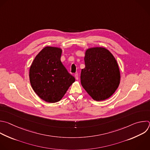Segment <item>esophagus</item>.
<instances>
[{
	"label": "esophagus",
	"mask_w": 150,
	"mask_h": 150,
	"mask_svg": "<svg viewBox=\"0 0 150 150\" xmlns=\"http://www.w3.org/2000/svg\"><path fill=\"white\" fill-rule=\"evenodd\" d=\"M74 76H75V79H76V80H78V74L76 73V74H75L74 75Z\"/></svg>",
	"instance_id": "34e87169"
}]
</instances>
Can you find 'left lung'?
<instances>
[{
  "instance_id": "1",
  "label": "left lung",
  "mask_w": 150,
  "mask_h": 150,
  "mask_svg": "<svg viewBox=\"0 0 150 150\" xmlns=\"http://www.w3.org/2000/svg\"><path fill=\"white\" fill-rule=\"evenodd\" d=\"M85 68L81 70L82 87L95 101H101L111 96L121 79L117 62L107 49L93 47L85 51Z\"/></svg>"
}]
</instances>
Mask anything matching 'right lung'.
Returning a JSON list of instances; mask_svg holds the SVG:
<instances>
[{"instance_id": "1", "label": "right lung", "mask_w": 150, "mask_h": 150, "mask_svg": "<svg viewBox=\"0 0 150 150\" xmlns=\"http://www.w3.org/2000/svg\"><path fill=\"white\" fill-rule=\"evenodd\" d=\"M62 52L60 47L46 46L30 67V85L38 96L47 103L59 101L75 81L61 61Z\"/></svg>"}]
</instances>
